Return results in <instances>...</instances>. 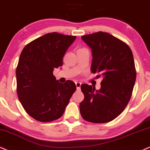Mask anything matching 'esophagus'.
<instances>
[{
  "label": "esophagus",
  "instance_id": "esophagus-1",
  "mask_svg": "<svg viewBox=\"0 0 150 150\" xmlns=\"http://www.w3.org/2000/svg\"><path fill=\"white\" fill-rule=\"evenodd\" d=\"M75 84H76V88L78 90H79L81 88V83L80 82H75Z\"/></svg>",
  "mask_w": 150,
  "mask_h": 150
}]
</instances>
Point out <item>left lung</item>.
I'll return each instance as SVG.
<instances>
[{
	"label": "left lung",
	"instance_id": "8db88e82",
	"mask_svg": "<svg viewBox=\"0 0 150 150\" xmlns=\"http://www.w3.org/2000/svg\"><path fill=\"white\" fill-rule=\"evenodd\" d=\"M81 39L91 49V71L102 78L101 88L81 85L84 99L81 115L86 121L106 123L122 112L132 97L136 72L132 50L108 33L86 35Z\"/></svg>",
	"mask_w": 150,
	"mask_h": 150
}]
</instances>
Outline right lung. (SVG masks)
<instances>
[{
	"mask_svg": "<svg viewBox=\"0 0 150 150\" xmlns=\"http://www.w3.org/2000/svg\"><path fill=\"white\" fill-rule=\"evenodd\" d=\"M76 36L47 33L23 48L16 70V90L27 113L42 122L62 115L76 90L73 81L59 83L53 74L63 64L67 50Z\"/></svg>",
	"mask_w": 150,
	"mask_h": 150,
	"instance_id": "obj_1",
	"label": "right lung"
}]
</instances>
